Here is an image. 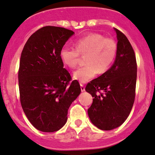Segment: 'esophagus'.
Here are the masks:
<instances>
[{
  "label": "esophagus",
  "mask_w": 155,
  "mask_h": 155,
  "mask_svg": "<svg viewBox=\"0 0 155 155\" xmlns=\"http://www.w3.org/2000/svg\"><path fill=\"white\" fill-rule=\"evenodd\" d=\"M80 86H81V92H84L85 91V87H84V86L82 84H80Z\"/></svg>",
  "instance_id": "esophagus-1"
}]
</instances>
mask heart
<instances>
[{
    "label": "heart",
    "instance_id": "obj_1",
    "mask_svg": "<svg viewBox=\"0 0 155 155\" xmlns=\"http://www.w3.org/2000/svg\"><path fill=\"white\" fill-rule=\"evenodd\" d=\"M76 48L63 46L60 58L65 66L74 68L79 62L80 55L85 56L84 66L73 74L74 79L87 82L97 74H104L109 69L117 53V44L112 38L98 33H91L81 37L76 42Z\"/></svg>",
    "mask_w": 155,
    "mask_h": 155
}]
</instances>
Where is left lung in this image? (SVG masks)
<instances>
[{"mask_svg":"<svg viewBox=\"0 0 155 155\" xmlns=\"http://www.w3.org/2000/svg\"><path fill=\"white\" fill-rule=\"evenodd\" d=\"M114 29L118 39L115 62L109 70L87 84L85 88L94 97L88 109L90 120L104 131L114 129L124 124L131 113L136 94L135 53L126 35Z\"/></svg>","mask_w":155,"mask_h":155,"instance_id":"1","label":"left lung"}]
</instances>
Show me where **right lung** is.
<instances>
[{
    "label": "right lung",
    "instance_id": "1",
    "mask_svg": "<svg viewBox=\"0 0 155 155\" xmlns=\"http://www.w3.org/2000/svg\"><path fill=\"white\" fill-rule=\"evenodd\" d=\"M74 32L46 26L28 39L18 69L20 102L28 120L37 130L54 132L66 124L70 105L81 93L60 58V51Z\"/></svg>",
    "mask_w": 155,
    "mask_h": 155
}]
</instances>
